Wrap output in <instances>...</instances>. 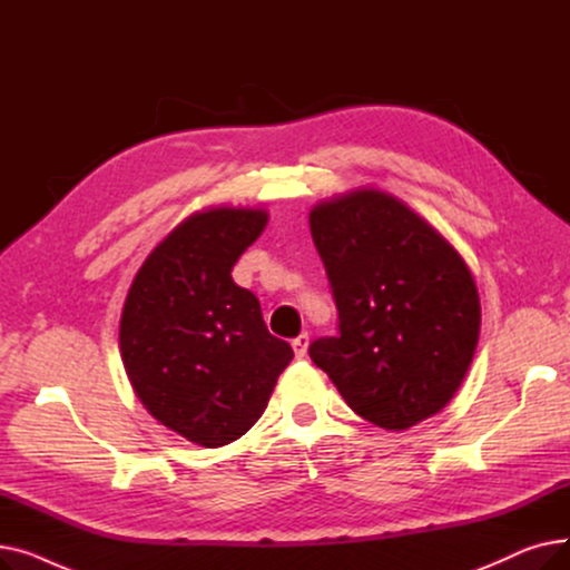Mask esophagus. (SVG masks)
Returning a JSON list of instances; mask_svg holds the SVG:
<instances>
[{
  "label": "esophagus",
  "instance_id": "1",
  "mask_svg": "<svg viewBox=\"0 0 570 570\" xmlns=\"http://www.w3.org/2000/svg\"><path fill=\"white\" fill-rule=\"evenodd\" d=\"M291 346H293L295 357H305V355H307V346H309V335H307V333L297 335V337L291 342Z\"/></svg>",
  "mask_w": 570,
  "mask_h": 570
}]
</instances>
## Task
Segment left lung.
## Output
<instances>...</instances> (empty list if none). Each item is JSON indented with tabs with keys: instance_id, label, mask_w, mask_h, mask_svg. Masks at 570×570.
I'll return each mask as SVG.
<instances>
[{
	"instance_id": "obj_1",
	"label": "left lung",
	"mask_w": 570,
	"mask_h": 570,
	"mask_svg": "<svg viewBox=\"0 0 570 570\" xmlns=\"http://www.w3.org/2000/svg\"><path fill=\"white\" fill-rule=\"evenodd\" d=\"M309 228L337 305V337L309 357L346 404L409 430L453 400L473 361L481 301L464 258L400 198L357 189L318 203Z\"/></svg>"
}]
</instances>
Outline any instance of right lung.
Instances as JSON below:
<instances>
[{
    "label": "right lung",
    "instance_id": "add662e5",
    "mask_svg": "<svg viewBox=\"0 0 570 570\" xmlns=\"http://www.w3.org/2000/svg\"><path fill=\"white\" fill-rule=\"evenodd\" d=\"M265 224V209L249 207L191 215L147 256L119 321V351L142 406L205 448L258 421L293 357L267 333L258 297L230 277Z\"/></svg>",
    "mask_w": 570,
    "mask_h": 570
}]
</instances>
